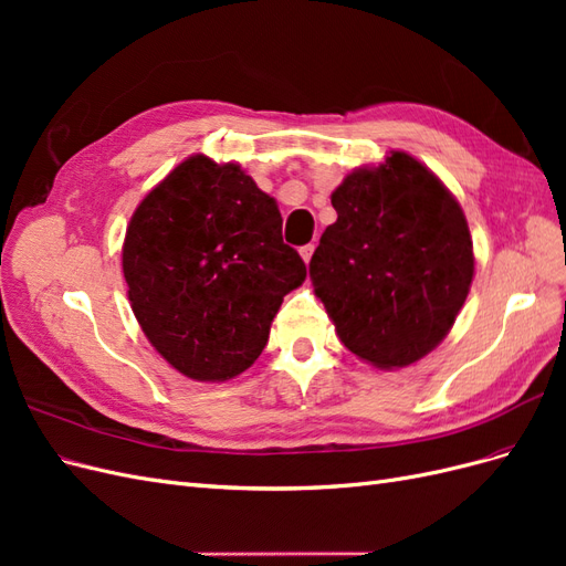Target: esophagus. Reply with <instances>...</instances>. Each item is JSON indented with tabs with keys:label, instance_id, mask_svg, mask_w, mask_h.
I'll return each instance as SVG.
<instances>
[{
	"label": "esophagus",
	"instance_id": "1",
	"mask_svg": "<svg viewBox=\"0 0 566 566\" xmlns=\"http://www.w3.org/2000/svg\"><path fill=\"white\" fill-rule=\"evenodd\" d=\"M300 254H302V260L306 262V264H310L312 262V254H314V245L310 243V245H302L300 248Z\"/></svg>",
	"mask_w": 566,
	"mask_h": 566
}]
</instances>
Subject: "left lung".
<instances>
[{
	"mask_svg": "<svg viewBox=\"0 0 566 566\" xmlns=\"http://www.w3.org/2000/svg\"><path fill=\"white\" fill-rule=\"evenodd\" d=\"M337 221L310 262L314 293L352 354L403 368L449 335L474 276L458 200L403 150L361 167L331 196Z\"/></svg>",
	"mask_w": 566,
	"mask_h": 566,
	"instance_id": "left-lung-1",
	"label": "left lung"
}]
</instances>
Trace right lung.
<instances>
[{"label":"right lung","mask_w":566,"mask_h":566,"mask_svg":"<svg viewBox=\"0 0 566 566\" xmlns=\"http://www.w3.org/2000/svg\"><path fill=\"white\" fill-rule=\"evenodd\" d=\"M279 205L241 165L193 156L132 214L123 271L132 312L169 366L200 382L250 368L283 297L306 279Z\"/></svg>","instance_id":"obj_1"}]
</instances>
